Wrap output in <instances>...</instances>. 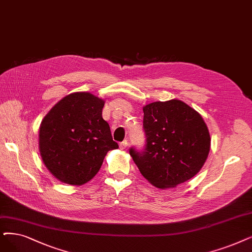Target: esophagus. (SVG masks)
<instances>
[{"mask_svg": "<svg viewBox=\"0 0 252 252\" xmlns=\"http://www.w3.org/2000/svg\"><path fill=\"white\" fill-rule=\"evenodd\" d=\"M127 145H128V143H127V140L125 139V140H123V142H121L119 146H120V149H122V150H124V149H126Z\"/></svg>", "mask_w": 252, "mask_h": 252, "instance_id": "obj_1", "label": "esophagus"}]
</instances>
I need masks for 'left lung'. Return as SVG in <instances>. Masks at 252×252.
Wrapping results in <instances>:
<instances>
[{"label":"left lung","mask_w":252,"mask_h":252,"mask_svg":"<svg viewBox=\"0 0 252 252\" xmlns=\"http://www.w3.org/2000/svg\"><path fill=\"white\" fill-rule=\"evenodd\" d=\"M143 110L145 149L129 150L140 174L161 189L194 177L206 162L211 145L202 116L178 99L150 103Z\"/></svg>","instance_id":"obj_1"}]
</instances>
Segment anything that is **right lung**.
I'll return each instance as SVG.
<instances>
[{
    "label": "right lung",
    "instance_id": "right-lung-1",
    "mask_svg": "<svg viewBox=\"0 0 252 252\" xmlns=\"http://www.w3.org/2000/svg\"><path fill=\"white\" fill-rule=\"evenodd\" d=\"M103 106L104 100L88 92H76L60 100L42 120L40 155L61 182H89L99 172L108 151L119 148L102 118Z\"/></svg>",
    "mask_w": 252,
    "mask_h": 252
}]
</instances>
